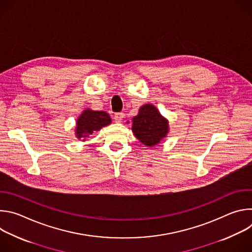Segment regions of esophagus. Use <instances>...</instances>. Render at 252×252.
I'll list each match as a JSON object with an SVG mask.
<instances>
[{
  "instance_id": "obj_1",
  "label": "esophagus",
  "mask_w": 252,
  "mask_h": 252,
  "mask_svg": "<svg viewBox=\"0 0 252 252\" xmlns=\"http://www.w3.org/2000/svg\"><path fill=\"white\" fill-rule=\"evenodd\" d=\"M124 118H125L124 113H117V114L115 115V121H116V123H122L123 120H124Z\"/></svg>"
}]
</instances>
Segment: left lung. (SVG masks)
<instances>
[{
    "label": "left lung",
    "mask_w": 252,
    "mask_h": 252,
    "mask_svg": "<svg viewBox=\"0 0 252 252\" xmlns=\"http://www.w3.org/2000/svg\"><path fill=\"white\" fill-rule=\"evenodd\" d=\"M132 132L135 137L147 147L159 143L168 132V122L157 107L147 103L138 110L137 116L132 118Z\"/></svg>",
    "instance_id": "1"
}]
</instances>
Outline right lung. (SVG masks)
<instances>
[{"label": "right lung", "instance_id": "add662e5", "mask_svg": "<svg viewBox=\"0 0 252 252\" xmlns=\"http://www.w3.org/2000/svg\"><path fill=\"white\" fill-rule=\"evenodd\" d=\"M111 123L112 119L107 113L86 109L77 120L76 135L79 139L85 141L86 137L95 133L102 126H109Z\"/></svg>", "mask_w": 252, "mask_h": 252}]
</instances>
